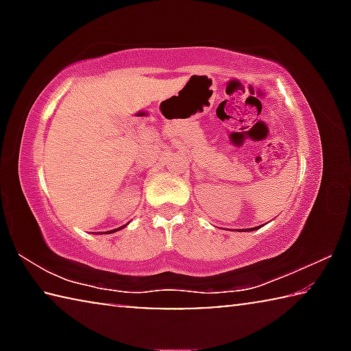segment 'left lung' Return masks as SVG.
Instances as JSON below:
<instances>
[{
    "instance_id": "8db88e82",
    "label": "left lung",
    "mask_w": 351,
    "mask_h": 351,
    "mask_svg": "<svg viewBox=\"0 0 351 351\" xmlns=\"http://www.w3.org/2000/svg\"><path fill=\"white\" fill-rule=\"evenodd\" d=\"M255 229H258V228H252V229H247V230H255Z\"/></svg>"
}]
</instances>
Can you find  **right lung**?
<instances>
[{"mask_svg": "<svg viewBox=\"0 0 351 351\" xmlns=\"http://www.w3.org/2000/svg\"><path fill=\"white\" fill-rule=\"evenodd\" d=\"M127 226V224H125ZM125 226H122V228H117V229H112V230H106V232H104V234H112V232H117V230H121V229H123L125 228ZM102 234V232H100Z\"/></svg>", "mask_w": 351, "mask_h": 351, "instance_id": "right-lung-1", "label": "right lung"}]
</instances>
